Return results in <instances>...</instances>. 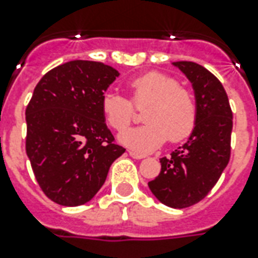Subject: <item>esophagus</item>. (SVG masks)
Instances as JSON below:
<instances>
[{"label": "esophagus", "instance_id": "1", "mask_svg": "<svg viewBox=\"0 0 258 258\" xmlns=\"http://www.w3.org/2000/svg\"><path fill=\"white\" fill-rule=\"evenodd\" d=\"M130 157H133L134 159H143L145 155L143 154H139V153H135V151H128Z\"/></svg>", "mask_w": 258, "mask_h": 258}]
</instances>
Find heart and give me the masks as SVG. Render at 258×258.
I'll return each instance as SVG.
<instances>
[{"label": "heart", "instance_id": "obj_1", "mask_svg": "<svg viewBox=\"0 0 258 258\" xmlns=\"http://www.w3.org/2000/svg\"><path fill=\"white\" fill-rule=\"evenodd\" d=\"M175 79L161 72H149L128 83L133 101L147 104L143 112V125L126 128L119 134V142L139 153L157 150L167 141L188 137L197 123V104L186 88L178 87ZM101 113L115 130H122L133 119V105L117 92H105L101 96Z\"/></svg>", "mask_w": 258, "mask_h": 258}]
</instances>
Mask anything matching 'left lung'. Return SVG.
I'll list each match as a JSON object with an SVG mask.
<instances>
[{
    "label": "left lung",
    "instance_id": "8db88e82",
    "mask_svg": "<svg viewBox=\"0 0 258 258\" xmlns=\"http://www.w3.org/2000/svg\"><path fill=\"white\" fill-rule=\"evenodd\" d=\"M171 64L191 83L197 123L184 145L159 159L161 172L149 187L163 205L183 209L204 200L228 166L233 113L224 87L212 72L192 61Z\"/></svg>",
    "mask_w": 258,
    "mask_h": 258
}]
</instances>
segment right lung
<instances>
[{
  "label": "right lung",
  "mask_w": 258,
  "mask_h": 258,
  "mask_svg": "<svg viewBox=\"0 0 258 258\" xmlns=\"http://www.w3.org/2000/svg\"><path fill=\"white\" fill-rule=\"evenodd\" d=\"M103 62L72 60L36 86L26 107V155L48 198L62 206L87 204L125 149L101 113V96L119 76Z\"/></svg>",
  "instance_id": "right-lung-1"
}]
</instances>
